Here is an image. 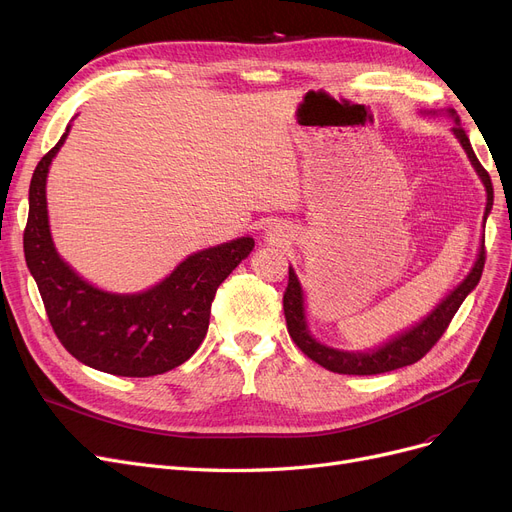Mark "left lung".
I'll list each match as a JSON object with an SVG mask.
<instances>
[{
    "mask_svg": "<svg viewBox=\"0 0 512 512\" xmlns=\"http://www.w3.org/2000/svg\"><path fill=\"white\" fill-rule=\"evenodd\" d=\"M452 130L456 134V139H459L461 145L465 147L481 182L486 184L488 205H486V215H483V220H486L490 209H492V203H494V188H492L490 174L479 164V159L469 143V137L465 134V130L459 124H456ZM483 263H486V238H483V245L479 249V257L473 265L471 274L448 294V297L432 311V315H427L419 326H415L407 334L398 336L396 340L388 342L386 346L378 348V351H373V353L334 351V348L319 344V342H315V338L309 336V330L305 324V309H303V290L290 267L288 286L284 290V299H282L288 334H290L292 342L297 344L311 361H315L321 367H326L328 371L342 373V375H375V373H386V371L413 365L419 359H423L429 351H432L436 342L442 338V334L448 330L454 313L459 311L467 294L477 286L481 272H483Z\"/></svg>",
    "mask_w": 512,
    "mask_h": 512,
    "instance_id": "1",
    "label": "left lung"
}]
</instances>
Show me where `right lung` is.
<instances>
[{"label": "right lung", "mask_w": 512, "mask_h": 512, "mask_svg": "<svg viewBox=\"0 0 512 512\" xmlns=\"http://www.w3.org/2000/svg\"><path fill=\"white\" fill-rule=\"evenodd\" d=\"M68 130L70 126L35 168L24 228L26 265L39 286L49 324L66 351L93 369L124 378L166 373L195 355L209 328L215 292L253 251L255 240L242 236L195 253L170 278L141 294L93 288L60 259L47 226L45 180Z\"/></svg>", "instance_id": "obj_1"}]
</instances>
